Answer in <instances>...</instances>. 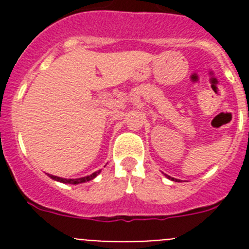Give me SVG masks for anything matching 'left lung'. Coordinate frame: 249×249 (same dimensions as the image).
Segmentation results:
<instances>
[{
	"label": "left lung",
	"instance_id": "1",
	"mask_svg": "<svg viewBox=\"0 0 249 249\" xmlns=\"http://www.w3.org/2000/svg\"><path fill=\"white\" fill-rule=\"evenodd\" d=\"M166 176L167 178H168V179H171V181H175V182H179V179H177V178H175V177H172V176H168V175H164Z\"/></svg>",
	"mask_w": 249,
	"mask_h": 249
}]
</instances>
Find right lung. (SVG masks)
Wrapping results in <instances>:
<instances>
[{"instance_id":"1","label":"right lung","mask_w":249,"mask_h":249,"mask_svg":"<svg viewBox=\"0 0 249 249\" xmlns=\"http://www.w3.org/2000/svg\"><path fill=\"white\" fill-rule=\"evenodd\" d=\"M101 173V169L93 172L92 175L89 176H85V177H80V178H62V177H58V176H53V175H48V177H51L52 179L57 182H62V183H68V184H80V183H85V182H89L93 178L97 177L98 175Z\"/></svg>"}]
</instances>
